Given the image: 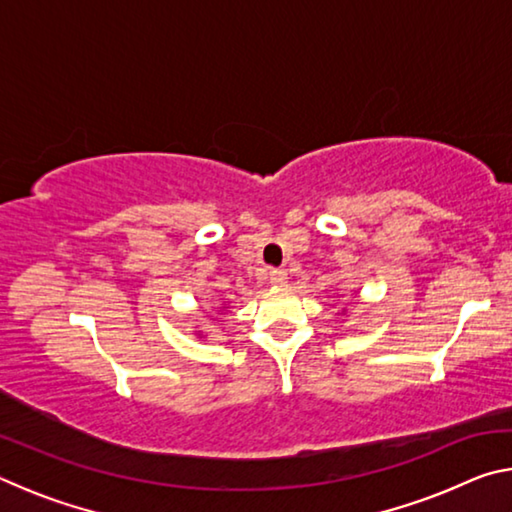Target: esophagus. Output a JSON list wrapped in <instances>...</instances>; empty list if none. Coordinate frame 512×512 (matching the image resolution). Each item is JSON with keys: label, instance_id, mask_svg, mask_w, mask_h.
<instances>
[{"label": "esophagus", "instance_id": "34e87169", "mask_svg": "<svg viewBox=\"0 0 512 512\" xmlns=\"http://www.w3.org/2000/svg\"><path fill=\"white\" fill-rule=\"evenodd\" d=\"M268 280H271V284H275V287H284L289 280V273L284 271V268H273V271L268 273Z\"/></svg>", "mask_w": 512, "mask_h": 512}]
</instances>
